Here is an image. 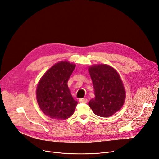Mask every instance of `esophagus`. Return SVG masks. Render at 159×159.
Returning a JSON list of instances; mask_svg holds the SVG:
<instances>
[{
	"label": "esophagus",
	"mask_w": 159,
	"mask_h": 159,
	"mask_svg": "<svg viewBox=\"0 0 159 159\" xmlns=\"http://www.w3.org/2000/svg\"><path fill=\"white\" fill-rule=\"evenodd\" d=\"M79 102L81 103H87L88 102V99L86 98H82L79 99Z\"/></svg>",
	"instance_id": "esophagus-1"
}]
</instances>
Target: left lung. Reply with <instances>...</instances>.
<instances>
[{
	"label": "left lung",
	"mask_w": 159,
	"mask_h": 159,
	"mask_svg": "<svg viewBox=\"0 0 159 159\" xmlns=\"http://www.w3.org/2000/svg\"><path fill=\"white\" fill-rule=\"evenodd\" d=\"M94 88L95 98L88 105L93 112L103 118L120 110L125 99V91L120 75L106 64L93 65L88 69Z\"/></svg>",
	"instance_id": "obj_1"
}]
</instances>
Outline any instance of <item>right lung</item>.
Returning a JSON list of instances; mask_svg holds the SVG:
<instances>
[{"mask_svg":"<svg viewBox=\"0 0 159 159\" xmlns=\"http://www.w3.org/2000/svg\"><path fill=\"white\" fill-rule=\"evenodd\" d=\"M75 65L67 61L54 64L41 78L36 98L42 112L51 118L66 120L73 114L78 102L73 99L67 81Z\"/></svg>","mask_w":159,"mask_h":159,"instance_id":"add662e5","label":"right lung"}]
</instances>
